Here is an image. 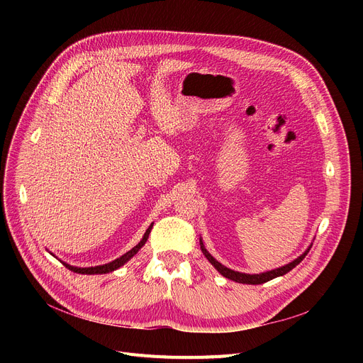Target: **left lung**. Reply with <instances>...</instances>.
Instances as JSON below:
<instances>
[{
	"mask_svg": "<svg viewBox=\"0 0 363 363\" xmlns=\"http://www.w3.org/2000/svg\"><path fill=\"white\" fill-rule=\"evenodd\" d=\"M311 247H312V244L308 247V250L304 252L303 255H300V256H298L297 259H294L293 262L281 266V268H277V269H272V271H268V272L253 274V275H252V274H242V272H237V271H233V269H230V268H226V266H223L222 263H219L211 253H208V252L206 250V247H204L203 241L200 240V249H201L203 255L206 256V259H207L208 262H211V263L215 266V269H216L220 275H223V277L228 278V279H233V281H235V282H240V284H253V285L268 282V281H271V279H274V278H277V277H282V275H285L287 272H290L293 268H296V266H297L304 257H306V255H308L309 250H311Z\"/></svg>",
	"mask_w": 363,
	"mask_h": 363,
	"instance_id": "obj_1",
	"label": "left lung"
}]
</instances>
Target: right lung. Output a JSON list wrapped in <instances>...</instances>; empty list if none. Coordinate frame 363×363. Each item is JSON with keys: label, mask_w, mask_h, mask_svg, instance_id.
<instances>
[{"label": "right lung", "mask_w": 363, "mask_h": 363, "mask_svg": "<svg viewBox=\"0 0 363 363\" xmlns=\"http://www.w3.org/2000/svg\"><path fill=\"white\" fill-rule=\"evenodd\" d=\"M151 228H152V223L148 226V230L145 231L143 240H141L135 247H132V249H130L128 253H125L123 256L118 257L116 260H113V262H110V263L100 264V266H91V268H76V266H70V264H67V263H63V264L66 266V268H67L69 271H73V272H76V274H84V275L108 274V272L116 271V269L121 268V266H123L128 260H130L133 256H135V255L140 252L141 247H143V245L147 242V240H148V235H150V233H151Z\"/></svg>", "instance_id": "add662e5"}]
</instances>
